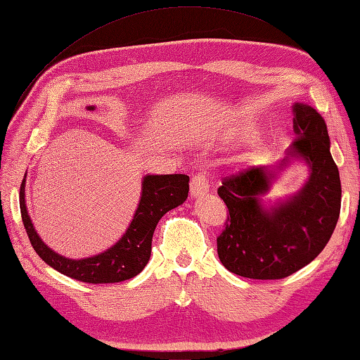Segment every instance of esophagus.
Instances as JSON below:
<instances>
[{"label": "esophagus", "mask_w": 360, "mask_h": 360, "mask_svg": "<svg viewBox=\"0 0 360 360\" xmlns=\"http://www.w3.org/2000/svg\"><path fill=\"white\" fill-rule=\"evenodd\" d=\"M209 192V179L205 174H197L191 180V197H201Z\"/></svg>", "instance_id": "obj_1"}]
</instances>
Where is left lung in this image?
I'll return each instance as SVG.
<instances>
[{"instance_id":"left-lung-1","label":"left lung","mask_w":360,"mask_h":360,"mask_svg":"<svg viewBox=\"0 0 360 360\" xmlns=\"http://www.w3.org/2000/svg\"><path fill=\"white\" fill-rule=\"evenodd\" d=\"M296 139L275 166H252L223 180L218 195L229 215L217 238L221 264L252 279H281L305 267L327 246L339 220L340 179L330 153L326 120L310 105H293ZM293 158L304 160L309 180L274 207L262 201L271 183Z\"/></svg>"}]
</instances>
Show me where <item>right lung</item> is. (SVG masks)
Wrapping results in <instances>:
<instances>
[{"label": "right lung", "mask_w": 360, "mask_h": 360, "mask_svg": "<svg viewBox=\"0 0 360 360\" xmlns=\"http://www.w3.org/2000/svg\"><path fill=\"white\" fill-rule=\"evenodd\" d=\"M94 110V107H86ZM189 177L185 174L145 175L139 206L122 238L99 255L72 259L51 250L34 231L25 206V175L20 188V209L25 232L34 252L59 274L89 284H111L134 278L151 257V243L157 223L168 210L188 198Z\"/></svg>", "instance_id": "obj_1"}]
</instances>
